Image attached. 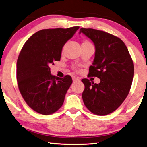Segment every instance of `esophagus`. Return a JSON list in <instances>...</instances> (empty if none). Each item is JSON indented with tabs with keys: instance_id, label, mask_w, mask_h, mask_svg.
Returning <instances> with one entry per match:
<instances>
[{
	"instance_id": "34e87169",
	"label": "esophagus",
	"mask_w": 147,
	"mask_h": 147,
	"mask_svg": "<svg viewBox=\"0 0 147 147\" xmlns=\"http://www.w3.org/2000/svg\"><path fill=\"white\" fill-rule=\"evenodd\" d=\"M73 82H76V81H80V78L78 77H76V76H73Z\"/></svg>"
}]
</instances>
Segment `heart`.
I'll return each mask as SVG.
<instances>
[{
	"instance_id": "b5f03b06",
	"label": "heart",
	"mask_w": 147,
	"mask_h": 147,
	"mask_svg": "<svg viewBox=\"0 0 147 147\" xmlns=\"http://www.w3.org/2000/svg\"><path fill=\"white\" fill-rule=\"evenodd\" d=\"M91 44L89 41L88 40H84L82 44Z\"/></svg>"
}]
</instances>
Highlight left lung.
Here are the masks:
<instances>
[{
  "label": "left lung",
  "mask_w": 147,
  "mask_h": 147,
  "mask_svg": "<svg viewBox=\"0 0 147 147\" xmlns=\"http://www.w3.org/2000/svg\"><path fill=\"white\" fill-rule=\"evenodd\" d=\"M95 46L89 75L100 79L99 84L84 78V103L95 115L104 116L116 110L129 94L134 77V63L126 46L118 37L103 31L81 28Z\"/></svg>",
  "instance_id": "left-lung-1"
}]
</instances>
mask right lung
Segmentation results:
<instances>
[{
  "instance_id": "add662e5",
  "label": "right lung",
  "mask_w": 147,
  "mask_h": 147,
  "mask_svg": "<svg viewBox=\"0 0 147 147\" xmlns=\"http://www.w3.org/2000/svg\"><path fill=\"white\" fill-rule=\"evenodd\" d=\"M78 26L40 30L24 44L16 69L18 85L23 99L36 113L48 115L61 108L73 82L71 76L57 77L50 66L60 61L62 48Z\"/></svg>"
}]
</instances>
